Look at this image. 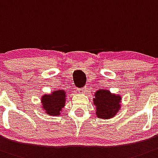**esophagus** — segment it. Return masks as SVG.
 <instances>
[{
    "label": "esophagus",
    "instance_id": "1",
    "mask_svg": "<svg viewBox=\"0 0 158 158\" xmlns=\"http://www.w3.org/2000/svg\"><path fill=\"white\" fill-rule=\"evenodd\" d=\"M86 91V89L85 88H80V89H78V92L79 94H83Z\"/></svg>",
    "mask_w": 158,
    "mask_h": 158
}]
</instances>
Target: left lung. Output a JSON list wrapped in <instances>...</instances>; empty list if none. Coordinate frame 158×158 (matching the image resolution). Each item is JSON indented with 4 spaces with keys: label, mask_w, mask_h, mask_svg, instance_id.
Returning <instances> with one entry per match:
<instances>
[{
    "label": "left lung",
    "mask_w": 158,
    "mask_h": 158,
    "mask_svg": "<svg viewBox=\"0 0 158 158\" xmlns=\"http://www.w3.org/2000/svg\"><path fill=\"white\" fill-rule=\"evenodd\" d=\"M94 96L93 103L96 108L95 114L100 119L107 120L113 118L121 108V96L111 93L109 89H98Z\"/></svg>",
    "instance_id": "obj_1"
}]
</instances>
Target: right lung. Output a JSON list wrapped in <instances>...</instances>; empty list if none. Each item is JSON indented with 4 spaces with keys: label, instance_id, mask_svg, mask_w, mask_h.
Wrapping results in <instances>:
<instances>
[{
    "label": "right lung",
    "instance_id": "obj_1",
    "mask_svg": "<svg viewBox=\"0 0 158 158\" xmlns=\"http://www.w3.org/2000/svg\"><path fill=\"white\" fill-rule=\"evenodd\" d=\"M66 97V91L64 89L53 90L49 94H45L41 98V108L49 116H59L65 106Z\"/></svg>",
    "mask_w": 158,
    "mask_h": 158
}]
</instances>
